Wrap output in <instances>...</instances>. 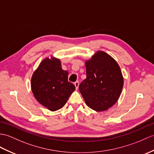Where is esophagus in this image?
Returning <instances> with one entry per match:
<instances>
[{
  "instance_id": "esophagus-1",
  "label": "esophagus",
  "mask_w": 154,
  "mask_h": 154,
  "mask_svg": "<svg viewBox=\"0 0 154 154\" xmlns=\"http://www.w3.org/2000/svg\"><path fill=\"white\" fill-rule=\"evenodd\" d=\"M74 85H75V86L76 89H77L79 87V81H76L74 83Z\"/></svg>"
}]
</instances>
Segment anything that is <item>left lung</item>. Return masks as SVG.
Segmentation results:
<instances>
[{
    "label": "left lung",
    "mask_w": 154,
    "mask_h": 154,
    "mask_svg": "<svg viewBox=\"0 0 154 154\" xmlns=\"http://www.w3.org/2000/svg\"><path fill=\"white\" fill-rule=\"evenodd\" d=\"M87 78L79 86L87 105L97 112L107 110L119 99L123 87L120 67L112 57L98 51L85 63Z\"/></svg>",
    "instance_id": "left-lung-1"
}]
</instances>
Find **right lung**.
<instances>
[{
    "mask_svg": "<svg viewBox=\"0 0 154 154\" xmlns=\"http://www.w3.org/2000/svg\"><path fill=\"white\" fill-rule=\"evenodd\" d=\"M31 89L37 100L51 111L66 104L75 85L68 81V72L62 69L58 59H45L31 78Z\"/></svg>",
    "mask_w": 154,
    "mask_h": 154,
    "instance_id": "right-lung-1",
    "label": "right lung"
}]
</instances>
